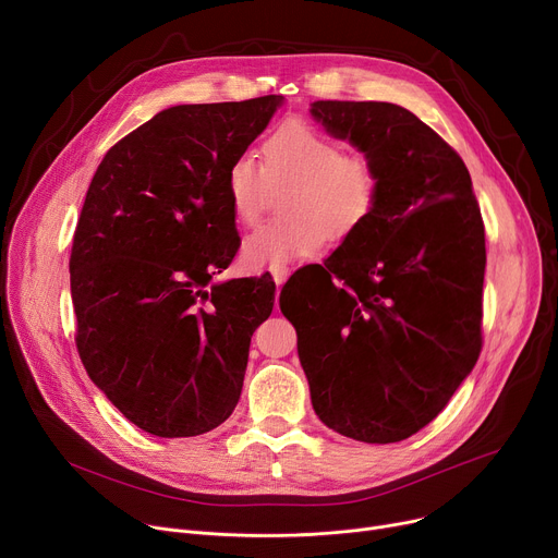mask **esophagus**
Listing matches in <instances>:
<instances>
[{"mask_svg": "<svg viewBox=\"0 0 558 558\" xmlns=\"http://www.w3.org/2000/svg\"><path fill=\"white\" fill-rule=\"evenodd\" d=\"M271 276H274L276 284L282 287V284L287 282V278H289V269H287V267H274V269H271Z\"/></svg>", "mask_w": 558, "mask_h": 558, "instance_id": "esophagus-1", "label": "esophagus"}]
</instances>
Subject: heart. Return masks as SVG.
<instances>
[{
	"label": "heart",
	"mask_w": 558,
	"mask_h": 558,
	"mask_svg": "<svg viewBox=\"0 0 558 558\" xmlns=\"http://www.w3.org/2000/svg\"><path fill=\"white\" fill-rule=\"evenodd\" d=\"M234 221L255 226L267 210L269 187H289L278 221L253 230L242 244L248 269L284 267L345 242L371 219L379 198V173L371 158L345 154L343 144L303 120H287L262 142V167L244 156L228 169Z\"/></svg>",
	"instance_id": "b5f03b06"
}]
</instances>
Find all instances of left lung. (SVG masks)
<instances>
[{
    "mask_svg": "<svg viewBox=\"0 0 558 558\" xmlns=\"http://www.w3.org/2000/svg\"><path fill=\"white\" fill-rule=\"evenodd\" d=\"M316 122L373 160L371 219L280 291L316 416L364 444L432 423L482 353L486 242L471 173L414 112L314 101Z\"/></svg>",
    "mask_w": 558,
    "mask_h": 558,
    "instance_id": "1",
    "label": "left lung"
}]
</instances>
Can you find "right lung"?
Wrapping results in <instances>:
<instances>
[{
  "mask_svg": "<svg viewBox=\"0 0 558 558\" xmlns=\"http://www.w3.org/2000/svg\"><path fill=\"white\" fill-rule=\"evenodd\" d=\"M280 104L267 95L167 108L110 146L87 187L70 257L78 357L154 436L210 432L242 396L276 284L210 280L240 248L228 169Z\"/></svg>",
  "mask_w": 558,
  "mask_h": 558,
  "instance_id": "obj_1",
  "label": "right lung"
}]
</instances>
